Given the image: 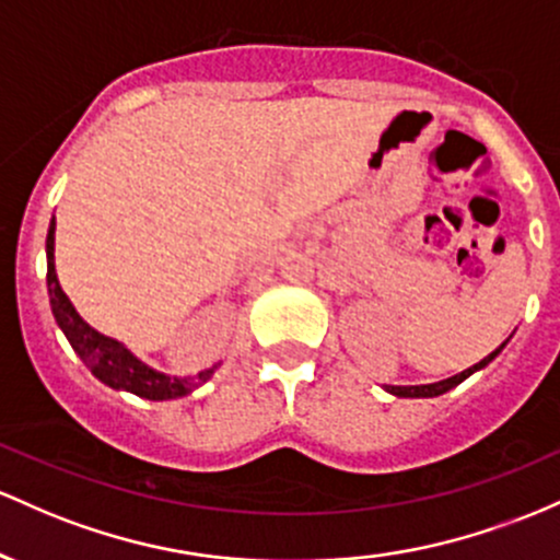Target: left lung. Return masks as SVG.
Here are the masks:
<instances>
[{
	"label": "left lung",
	"instance_id": "left-lung-1",
	"mask_svg": "<svg viewBox=\"0 0 560 560\" xmlns=\"http://www.w3.org/2000/svg\"><path fill=\"white\" fill-rule=\"evenodd\" d=\"M502 347H505V343H502ZM502 347H500V349H494L492 354H489V357H483V360H481L479 364H474V368H468V370H463V373L452 375V378H447V381H439V383H425V386H386V392H392L394 397H439V394L450 392V388H455L457 383H463V381H466L468 375H474L476 370L487 368V364L492 362L494 357L500 354Z\"/></svg>",
	"mask_w": 560,
	"mask_h": 560
}]
</instances>
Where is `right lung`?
I'll return each instance as SVG.
<instances>
[{"label": "right lung", "instance_id": "obj_1", "mask_svg": "<svg viewBox=\"0 0 560 560\" xmlns=\"http://www.w3.org/2000/svg\"><path fill=\"white\" fill-rule=\"evenodd\" d=\"M47 285H49V306H52L55 323L60 325V330L66 332L68 343L73 351L81 357V362L92 370L94 378H100L105 386L110 388H124V392L137 394L142 399H177L190 394L192 388L203 386L211 378L213 370H200L192 378H168V375L159 373V370L148 368V364L137 360L131 351L118 343L116 338L103 336L84 319L79 317V312L73 310L71 299L62 293L58 272H55V219L49 224L47 232Z\"/></svg>", "mask_w": 560, "mask_h": 560}]
</instances>
